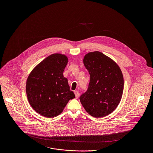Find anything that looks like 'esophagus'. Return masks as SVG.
<instances>
[{
	"instance_id": "1",
	"label": "esophagus",
	"mask_w": 153,
	"mask_h": 153,
	"mask_svg": "<svg viewBox=\"0 0 153 153\" xmlns=\"http://www.w3.org/2000/svg\"><path fill=\"white\" fill-rule=\"evenodd\" d=\"M74 94H75V98H78L79 96V93L78 91H75L74 92Z\"/></svg>"
}]
</instances>
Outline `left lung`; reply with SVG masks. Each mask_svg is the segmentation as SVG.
<instances>
[{"label":"left lung","mask_w":153,"mask_h":153,"mask_svg":"<svg viewBox=\"0 0 153 153\" xmlns=\"http://www.w3.org/2000/svg\"><path fill=\"white\" fill-rule=\"evenodd\" d=\"M83 62L90 75L87 91L79 98L88 113L101 118L118 107L124 89V78L119 66L102 52L86 54Z\"/></svg>","instance_id":"left-lung-1"}]
</instances>
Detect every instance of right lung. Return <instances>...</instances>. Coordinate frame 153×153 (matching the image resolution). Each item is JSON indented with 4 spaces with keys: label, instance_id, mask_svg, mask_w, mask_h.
Returning a JSON list of instances; mask_svg holds the SVG:
<instances>
[{
    "label": "right lung",
    "instance_id": "right-lung-1",
    "mask_svg": "<svg viewBox=\"0 0 153 153\" xmlns=\"http://www.w3.org/2000/svg\"><path fill=\"white\" fill-rule=\"evenodd\" d=\"M68 59L65 55H49L31 71L26 81L28 101L37 113L52 118L59 115L75 98L63 75Z\"/></svg>",
    "mask_w": 153,
    "mask_h": 153
}]
</instances>
